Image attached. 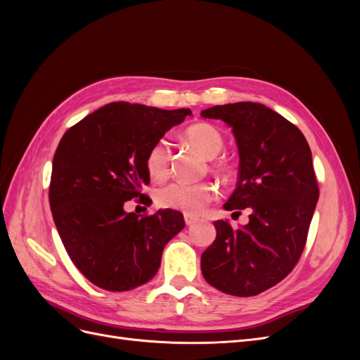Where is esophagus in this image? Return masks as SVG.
<instances>
[{"mask_svg":"<svg viewBox=\"0 0 360 360\" xmlns=\"http://www.w3.org/2000/svg\"><path fill=\"white\" fill-rule=\"evenodd\" d=\"M197 219L198 217L197 216H193V214H184V222H186V225H192V224H195L197 222Z\"/></svg>","mask_w":360,"mask_h":360,"instance_id":"obj_1","label":"esophagus"}]
</instances>
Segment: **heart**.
<instances>
[{
    "label": "heart",
    "mask_w": 360,
    "mask_h": 360,
    "mask_svg": "<svg viewBox=\"0 0 360 360\" xmlns=\"http://www.w3.org/2000/svg\"><path fill=\"white\" fill-rule=\"evenodd\" d=\"M184 139L197 148L205 159H214L225 146L224 135L210 123H198L188 127L183 134ZM171 150L167 141H156L146 155V169L155 180H163L169 172ZM210 169L217 176H226L230 165L226 162H213ZM216 188L212 183H184L172 181L158 191V202L165 209L180 210L188 214H197L207 204L216 198Z\"/></svg>",
    "instance_id": "heart-1"
}]
</instances>
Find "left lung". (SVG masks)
Wrapping results in <instances>:
<instances>
[{"label":"left lung","instance_id":"left-lung-1","mask_svg":"<svg viewBox=\"0 0 360 360\" xmlns=\"http://www.w3.org/2000/svg\"><path fill=\"white\" fill-rule=\"evenodd\" d=\"M233 127L238 181L226 210L249 209V224L216 221V238L201 255L204 279L222 292L257 296L284 279L307 245L319 183L307 138L270 108L238 102L201 112Z\"/></svg>","mask_w":360,"mask_h":360}]
</instances>
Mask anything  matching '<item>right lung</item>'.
<instances>
[{
	"label": "right lung",
	"instance_id": "obj_1",
	"mask_svg": "<svg viewBox=\"0 0 360 360\" xmlns=\"http://www.w3.org/2000/svg\"><path fill=\"white\" fill-rule=\"evenodd\" d=\"M191 110L165 111L127 102L108 103L63 135L52 162L49 205L73 264L94 285L129 291L159 270L162 252L184 228L177 210L124 212L126 201L151 200L148 148Z\"/></svg>",
	"mask_w": 360,
	"mask_h": 360
}]
</instances>
